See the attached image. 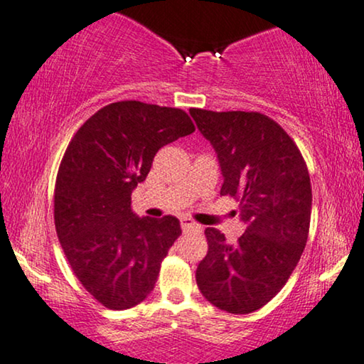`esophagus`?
<instances>
[{
	"label": "esophagus",
	"mask_w": 364,
	"mask_h": 364,
	"mask_svg": "<svg viewBox=\"0 0 364 364\" xmlns=\"http://www.w3.org/2000/svg\"><path fill=\"white\" fill-rule=\"evenodd\" d=\"M181 228H182L183 232H187V230H199L200 229L199 224H196L193 220L187 219V217H182V219H181Z\"/></svg>",
	"instance_id": "obj_1"
}]
</instances>
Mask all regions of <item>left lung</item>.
<instances>
[{"label": "left lung", "instance_id": "1", "mask_svg": "<svg viewBox=\"0 0 364 364\" xmlns=\"http://www.w3.org/2000/svg\"><path fill=\"white\" fill-rule=\"evenodd\" d=\"M188 112L219 159L220 196L239 200L245 223L235 244L205 229L209 251L197 266V286L215 308L249 314L284 287L304 251L313 202L308 167L294 140L264 113Z\"/></svg>", "mask_w": 364, "mask_h": 364}]
</instances>
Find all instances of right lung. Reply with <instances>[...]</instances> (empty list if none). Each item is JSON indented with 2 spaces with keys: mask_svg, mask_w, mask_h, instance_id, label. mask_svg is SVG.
I'll return each mask as SVG.
<instances>
[{
  "mask_svg": "<svg viewBox=\"0 0 364 364\" xmlns=\"http://www.w3.org/2000/svg\"><path fill=\"white\" fill-rule=\"evenodd\" d=\"M196 130L181 108L125 100L80 127L55 183V228L82 286L108 309H129L152 292L160 264L182 234L173 215L136 217L132 191L164 145Z\"/></svg>",
  "mask_w": 364,
  "mask_h": 364,
  "instance_id": "obj_1",
  "label": "right lung"
}]
</instances>
